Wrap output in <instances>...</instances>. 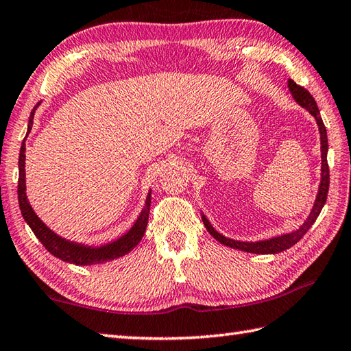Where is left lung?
<instances>
[{"instance_id":"8db88e82","label":"left lung","mask_w":351,"mask_h":351,"mask_svg":"<svg viewBox=\"0 0 351 351\" xmlns=\"http://www.w3.org/2000/svg\"><path fill=\"white\" fill-rule=\"evenodd\" d=\"M287 86H289V91L292 93L293 99L297 100L298 105H301L303 108H306L308 112H311L315 120L318 123L319 128V134H321V158H322V167H321V184H319V191L317 196V201H315V205L312 208V213L308 215L307 221L301 225V228L289 232V234H283L278 237H272L269 240H262V242H237V240L232 239H226L222 234L213 228L211 223L207 221V217L202 215V221L205 228L210 232V234L215 237L217 242H221L225 246H230V248L234 250H240L245 252H252V254H277L285 250H289L291 246H293L298 240L303 239V236L308 231V228L317 221V217L319 216V213L324 207V204L327 201V193H328V184H330V171H328V164H327V150H328V144H327V130L324 123H322V119L319 115V109L317 106V101L312 97V94L307 91L304 86H300L295 84L292 79H289L287 82Z\"/></svg>"}]
</instances>
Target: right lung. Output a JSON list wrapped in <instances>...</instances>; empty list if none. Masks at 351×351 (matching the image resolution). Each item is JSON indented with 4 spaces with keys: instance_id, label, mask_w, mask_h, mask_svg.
Here are the masks:
<instances>
[{
    "instance_id": "1",
    "label": "right lung",
    "mask_w": 351,
    "mask_h": 351,
    "mask_svg": "<svg viewBox=\"0 0 351 351\" xmlns=\"http://www.w3.org/2000/svg\"><path fill=\"white\" fill-rule=\"evenodd\" d=\"M39 105V103H38ZM38 105L33 108L29 119V129H27V134L30 132L32 125H33V117L34 111H36ZM25 141V138H24ZM23 141V146H21L19 152V178H18V201H19V208L23 213L24 221L29 223L34 236L39 239V242L45 246L48 252H51L54 257H58L64 262L79 265V266H86V265H95V263H105L109 260L119 258L126 256L130 251H132L136 245L140 243V240L144 236V231H146L147 221H149V210H150V191L146 197V205L141 211L140 217L136 219L135 225L130 228L125 236L115 240L112 243H108L105 246H100V248H91V246H84L79 243L68 242V240L59 237L58 234L47 228V226L40 222V219L34 215L33 208L30 207L29 201H27L25 195V143Z\"/></svg>"
}]
</instances>
